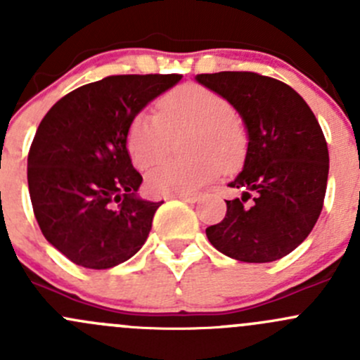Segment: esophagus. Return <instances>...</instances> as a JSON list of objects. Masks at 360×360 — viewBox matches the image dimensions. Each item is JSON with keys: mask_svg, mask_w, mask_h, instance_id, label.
Segmentation results:
<instances>
[{"mask_svg": "<svg viewBox=\"0 0 360 360\" xmlns=\"http://www.w3.org/2000/svg\"><path fill=\"white\" fill-rule=\"evenodd\" d=\"M170 198H179V200H184L188 203H195L198 200L197 195H176V197H170Z\"/></svg>", "mask_w": 360, "mask_h": 360, "instance_id": "esophagus-1", "label": "esophagus"}]
</instances>
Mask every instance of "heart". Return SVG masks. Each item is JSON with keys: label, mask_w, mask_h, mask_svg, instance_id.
<instances>
[{"label": "heart", "mask_w": 360, "mask_h": 360, "mask_svg": "<svg viewBox=\"0 0 360 360\" xmlns=\"http://www.w3.org/2000/svg\"><path fill=\"white\" fill-rule=\"evenodd\" d=\"M181 153L148 174L146 186L157 197L191 195L216 179L221 170L237 169L245 157L248 137L224 97L200 85H183L157 103V116L141 112L130 123L127 148L139 169H151L169 155L172 139Z\"/></svg>", "instance_id": "obj_1"}]
</instances>
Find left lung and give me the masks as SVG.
Returning a JSON list of instances; mask_svg holds the SVG:
<instances>
[{
  "label": "left lung",
  "instance_id": "left-lung-1",
  "mask_svg": "<svg viewBox=\"0 0 360 360\" xmlns=\"http://www.w3.org/2000/svg\"><path fill=\"white\" fill-rule=\"evenodd\" d=\"M195 79L224 97L248 130L244 167L228 184L242 197L226 200V216L207 228V238L244 263L288 256L310 235L324 205L329 151L317 118L296 90L257 72Z\"/></svg>",
  "mask_w": 360,
  "mask_h": 360
}]
</instances>
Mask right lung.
Instances as JSON below:
<instances>
[{
	"instance_id": "1",
	"label": "right lung",
	"mask_w": 360,
	"mask_h": 360,
	"mask_svg": "<svg viewBox=\"0 0 360 360\" xmlns=\"http://www.w3.org/2000/svg\"><path fill=\"white\" fill-rule=\"evenodd\" d=\"M181 78L108 76L69 92L39 123L27 157L32 210L46 240L78 266L112 268L146 242L163 202L137 195L143 176L132 165L127 134Z\"/></svg>"
}]
</instances>
